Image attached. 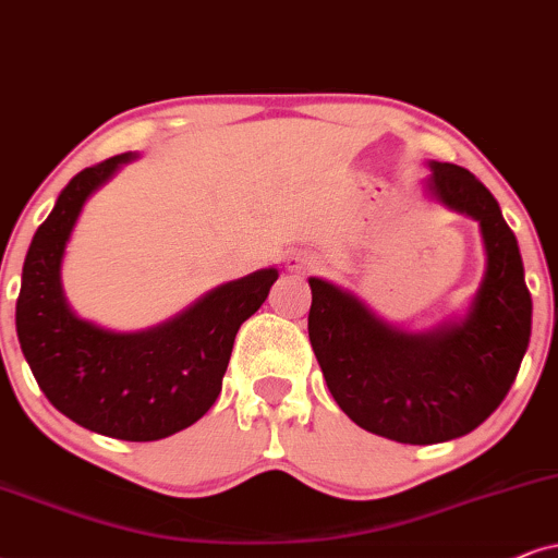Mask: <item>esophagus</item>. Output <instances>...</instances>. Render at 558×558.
<instances>
[{
	"label": "esophagus",
	"mask_w": 558,
	"mask_h": 558,
	"mask_svg": "<svg viewBox=\"0 0 558 558\" xmlns=\"http://www.w3.org/2000/svg\"><path fill=\"white\" fill-rule=\"evenodd\" d=\"M319 267H322V259L314 255H306V252H299V255L288 257V270L293 272H312V270H319Z\"/></svg>",
	"instance_id": "esophagus-1"
}]
</instances>
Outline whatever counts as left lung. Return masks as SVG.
I'll return each mask as SVG.
<instances>
[{
	"mask_svg": "<svg viewBox=\"0 0 558 558\" xmlns=\"http://www.w3.org/2000/svg\"><path fill=\"white\" fill-rule=\"evenodd\" d=\"M429 190L482 227L486 275L471 314L433 335L386 327L361 301L312 278L308 340L331 397L357 427L409 446L476 429L514 384L531 342L533 301L518 239L469 169L433 161Z\"/></svg>",
	"mask_w": 558,
	"mask_h": 558,
	"instance_id": "8db88e82",
	"label": "left lung"
}]
</instances>
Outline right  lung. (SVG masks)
<instances>
[{"label":"right lung","mask_w":558,"mask_h":558,"mask_svg":"<svg viewBox=\"0 0 558 558\" xmlns=\"http://www.w3.org/2000/svg\"><path fill=\"white\" fill-rule=\"evenodd\" d=\"M131 154L82 169L35 231L17 295V340L46 399L76 425L149 442L203 417L221 393L234 337L263 306L278 270L267 267L210 291L178 319L116 335L74 316L61 291V257L84 201Z\"/></svg>","instance_id":"right-lung-1"}]
</instances>
